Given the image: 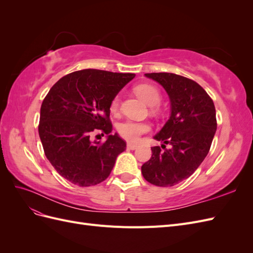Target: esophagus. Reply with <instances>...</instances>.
I'll list each match as a JSON object with an SVG mask.
<instances>
[{
	"label": "esophagus",
	"instance_id": "obj_1",
	"mask_svg": "<svg viewBox=\"0 0 253 253\" xmlns=\"http://www.w3.org/2000/svg\"><path fill=\"white\" fill-rule=\"evenodd\" d=\"M127 149L135 150V149H137V144H135L133 142H127Z\"/></svg>",
	"mask_w": 253,
	"mask_h": 253
}]
</instances>
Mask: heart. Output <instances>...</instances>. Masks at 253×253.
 <instances>
[{
	"label": "heart",
	"mask_w": 253,
	"mask_h": 253,
	"mask_svg": "<svg viewBox=\"0 0 253 253\" xmlns=\"http://www.w3.org/2000/svg\"><path fill=\"white\" fill-rule=\"evenodd\" d=\"M135 91L138 97H140L145 103L151 106L157 105L160 102V99H162L159 90L155 86L151 85V84H139L135 87ZM118 104L119 98L116 96L111 102V111L116 112ZM149 129L150 126L148 124L134 120H126L118 126V132L120 136L129 141H136L141 134L147 133Z\"/></svg>",
	"instance_id": "obj_1"
}]
</instances>
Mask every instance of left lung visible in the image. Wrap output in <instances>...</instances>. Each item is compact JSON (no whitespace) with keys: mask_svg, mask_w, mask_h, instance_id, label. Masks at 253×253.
<instances>
[{"mask_svg":"<svg viewBox=\"0 0 253 253\" xmlns=\"http://www.w3.org/2000/svg\"><path fill=\"white\" fill-rule=\"evenodd\" d=\"M158 82L170 99L171 114L154 136L152 157L141 167L144 179L158 187H172L187 179L204 162L216 132L215 106L195 81L171 73L144 74ZM170 144L169 149L165 144Z\"/></svg>","mask_w":253,"mask_h":253,"instance_id":"obj_1","label":"left lung"}]
</instances>
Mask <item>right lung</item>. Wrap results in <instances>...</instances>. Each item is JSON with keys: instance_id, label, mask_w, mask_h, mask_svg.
<instances>
[{"instance_id": "add662e5", "label": "right lung", "mask_w": 253, "mask_h": 253, "mask_svg": "<svg viewBox=\"0 0 253 253\" xmlns=\"http://www.w3.org/2000/svg\"><path fill=\"white\" fill-rule=\"evenodd\" d=\"M135 74L82 70L61 78L44 98L39 136L56 171L75 185L95 186L111 174L126 143L112 132L113 99ZM100 129L108 135L101 144L89 137Z\"/></svg>"}]
</instances>
